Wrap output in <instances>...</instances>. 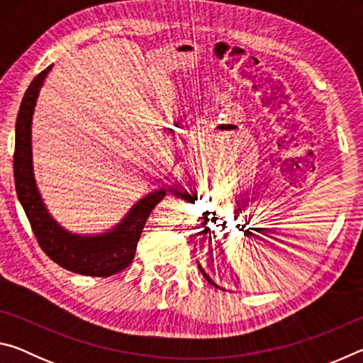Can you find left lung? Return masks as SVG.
<instances>
[{
    "mask_svg": "<svg viewBox=\"0 0 363 363\" xmlns=\"http://www.w3.org/2000/svg\"><path fill=\"white\" fill-rule=\"evenodd\" d=\"M200 270H201V274H203V275H205V279H206L208 281H210V284H211V285H214V284H213V280H211L210 277H208V275L205 274V270H203V269H201V267H200ZM216 286H218V285H216Z\"/></svg>",
    "mask_w": 363,
    "mask_h": 363,
    "instance_id": "8db88e82",
    "label": "left lung"
}]
</instances>
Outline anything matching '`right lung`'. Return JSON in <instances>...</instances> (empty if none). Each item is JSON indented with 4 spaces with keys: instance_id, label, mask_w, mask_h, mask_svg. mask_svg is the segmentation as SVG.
<instances>
[{
    "instance_id": "add662e5",
    "label": "right lung",
    "mask_w": 363,
    "mask_h": 363,
    "mask_svg": "<svg viewBox=\"0 0 363 363\" xmlns=\"http://www.w3.org/2000/svg\"><path fill=\"white\" fill-rule=\"evenodd\" d=\"M52 65L38 73L23 96L16 121L14 182L28 223L41 250L60 267L70 272L110 277L125 270L134 259L138 242L150 213L164 199V189L155 190L131 208L113 230L102 235L82 237L64 230L49 216L36 189L32 168V115L43 82Z\"/></svg>"
}]
</instances>
